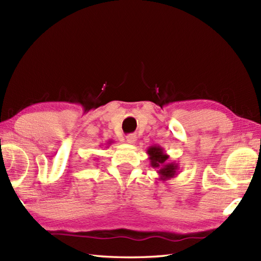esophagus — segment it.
I'll return each instance as SVG.
<instances>
[{"label":"esophagus","mask_w":261,"mask_h":261,"mask_svg":"<svg viewBox=\"0 0 261 261\" xmlns=\"http://www.w3.org/2000/svg\"><path fill=\"white\" fill-rule=\"evenodd\" d=\"M125 141H126V143H129V145H134V143L137 141V137L135 135L126 136Z\"/></svg>","instance_id":"esophagus-1"}]
</instances>
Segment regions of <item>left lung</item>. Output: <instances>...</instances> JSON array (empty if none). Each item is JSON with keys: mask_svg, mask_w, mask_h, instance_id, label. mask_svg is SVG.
<instances>
[{"mask_svg": "<svg viewBox=\"0 0 261 261\" xmlns=\"http://www.w3.org/2000/svg\"><path fill=\"white\" fill-rule=\"evenodd\" d=\"M147 153L149 160H150V166L153 169H156L159 175V180L166 181L178 175V164L175 162H169V156L166 153L163 147L157 145L150 146L147 149Z\"/></svg>", "mask_w": 261, "mask_h": 261, "instance_id": "1", "label": "left lung"}]
</instances>
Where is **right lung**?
<instances>
[{
	"instance_id": "1",
	"label": "right lung",
	"mask_w": 261,
	"mask_h": 261,
	"mask_svg": "<svg viewBox=\"0 0 261 261\" xmlns=\"http://www.w3.org/2000/svg\"><path fill=\"white\" fill-rule=\"evenodd\" d=\"M112 142H113V141H111V140L108 141V145H111V143H112Z\"/></svg>"
}]
</instances>
